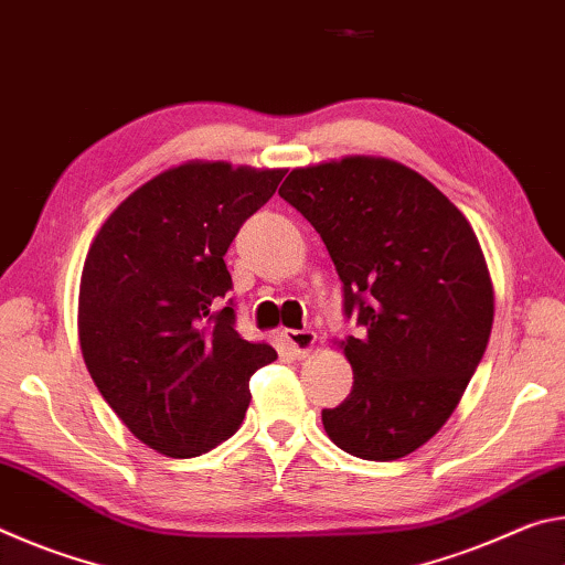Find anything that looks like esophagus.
<instances>
[{"instance_id": "34e87169", "label": "esophagus", "mask_w": 565, "mask_h": 565, "mask_svg": "<svg viewBox=\"0 0 565 565\" xmlns=\"http://www.w3.org/2000/svg\"><path fill=\"white\" fill-rule=\"evenodd\" d=\"M284 343L294 359H306L317 347V333L309 329L301 331H284Z\"/></svg>"}]
</instances>
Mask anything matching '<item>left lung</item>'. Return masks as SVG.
Listing matches in <instances>:
<instances>
[{"label":"left lung","mask_w":565,"mask_h":565,"mask_svg":"<svg viewBox=\"0 0 565 565\" xmlns=\"http://www.w3.org/2000/svg\"><path fill=\"white\" fill-rule=\"evenodd\" d=\"M284 202L317 228L359 337L341 341L351 394L321 420L333 444L396 461L438 434L483 359L493 284L466 216L398 161L347 157L294 169Z\"/></svg>","instance_id":"8db88e82"}]
</instances>
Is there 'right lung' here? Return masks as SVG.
<instances>
[{"instance_id":"right-lung-1","label":"right lung","mask_w":565,"mask_h":565,"mask_svg":"<svg viewBox=\"0 0 565 565\" xmlns=\"http://www.w3.org/2000/svg\"><path fill=\"white\" fill-rule=\"evenodd\" d=\"M284 169L189 161L114 209L79 284L82 356L121 424L154 451L194 458L226 441L248 379L276 359L234 329L224 254Z\"/></svg>"}]
</instances>
